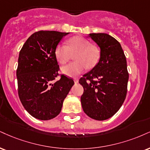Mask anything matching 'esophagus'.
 Wrapping results in <instances>:
<instances>
[{
  "instance_id": "obj_1",
  "label": "esophagus",
  "mask_w": 150,
  "mask_h": 150,
  "mask_svg": "<svg viewBox=\"0 0 150 150\" xmlns=\"http://www.w3.org/2000/svg\"><path fill=\"white\" fill-rule=\"evenodd\" d=\"M74 82H75V84H77L79 82V80L77 78L74 79Z\"/></svg>"
}]
</instances>
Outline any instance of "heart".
I'll return each instance as SVG.
<instances>
[{"mask_svg": "<svg viewBox=\"0 0 150 150\" xmlns=\"http://www.w3.org/2000/svg\"><path fill=\"white\" fill-rule=\"evenodd\" d=\"M75 61L63 66L61 72L69 77H74L82 73L86 68H91L96 65L100 59V50L96 46L91 45L89 41L80 36L68 40V45L59 43L54 50L55 57L58 62L65 64L70 59L71 53Z\"/></svg>", "mask_w": 150, "mask_h": 150, "instance_id": "1", "label": "heart"}]
</instances>
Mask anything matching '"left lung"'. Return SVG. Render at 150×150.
Returning a JSON list of instances; mask_svg holds the SVG:
<instances>
[{
	"label": "left lung",
	"instance_id": "obj_1",
	"mask_svg": "<svg viewBox=\"0 0 150 150\" xmlns=\"http://www.w3.org/2000/svg\"><path fill=\"white\" fill-rule=\"evenodd\" d=\"M100 48V59L79 82L84 88L81 96L83 110L93 120L112 117L126 98L129 73L120 43L107 33H89Z\"/></svg>",
	"mask_w": 150,
	"mask_h": 150
}]
</instances>
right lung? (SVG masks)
<instances>
[{"instance_id":"right-lung-1","label":"right lung","mask_w":150,"mask_h":150,"mask_svg":"<svg viewBox=\"0 0 150 150\" xmlns=\"http://www.w3.org/2000/svg\"><path fill=\"white\" fill-rule=\"evenodd\" d=\"M70 33L40 30L23 44L18 59V93L23 108L40 120L54 118L73 86L72 79L59 75V66L54 50L61 39Z\"/></svg>"}]
</instances>
